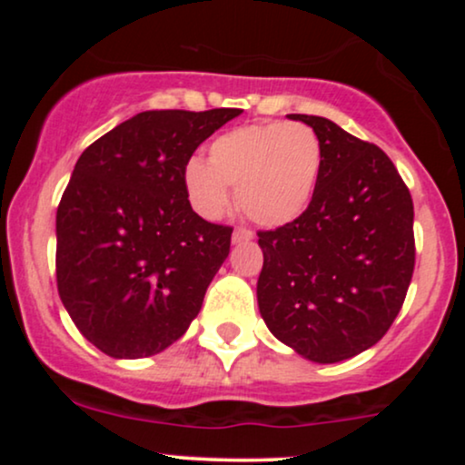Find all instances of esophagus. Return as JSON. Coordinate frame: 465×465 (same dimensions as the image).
<instances>
[{
	"mask_svg": "<svg viewBox=\"0 0 465 465\" xmlns=\"http://www.w3.org/2000/svg\"><path fill=\"white\" fill-rule=\"evenodd\" d=\"M253 238V233L249 232V229H242V227H236L232 233V242L233 244H240V242H249V240Z\"/></svg>",
	"mask_w": 465,
	"mask_h": 465,
	"instance_id": "obj_1",
	"label": "esophagus"
}]
</instances>
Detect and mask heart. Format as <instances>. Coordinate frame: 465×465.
<instances>
[{"label": "heart", "instance_id": "b5f03b06", "mask_svg": "<svg viewBox=\"0 0 465 465\" xmlns=\"http://www.w3.org/2000/svg\"><path fill=\"white\" fill-rule=\"evenodd\" d=\"M322 173V143L303 124H253L216 137L207 163H185V196L203 218H221L236 188L240 210L251 221L280 227L300 218L311 203Z\"/></svg>", "mask_w": 465, "mask_h": 465}]
</instances>
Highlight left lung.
Segmentation results:
<instances>
[{
  "instance_id": "obj_1",
  "label": "left lung",
  "mask_w": 465,
  "mask_h": 465,
  "mask_svg": "<svg viewBox=\"0 0 465 465\" xmlns=\"http://www.w3.org/2000/svg\"><path fill=\"white\" fill-rule=\"evenodd\" d=\"M322 143L308 210L260 232L258 308L302 359L341 362L385 336L415 266L413 201L391 159L328 117L291 114Z\"/></svg>"
}]
</instances>
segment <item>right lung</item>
<instances>
[{"instance_id": "add662e5", "label": "right lung", "mask_w": 465, "mask_h": 465, "mask_svg": "<svg viewBox=\"0 0 465 465\" xmlns=\"http://www.w3.org/2000/svg\"><path fill=\"white\" fill-rule=\"evenodd\" d=\"M240 109L142 111L74 165L56 212V284L80 334L111 359L179 341L229 255L232 227L192 210V153Z\"/></svg>"}]
</instances>
